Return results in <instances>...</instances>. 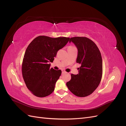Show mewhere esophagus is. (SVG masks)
I'll return each mask as SVG.
<instances>
[{"label": "esophagus", "instance_id": "obj_1", "mask_svg": "<svg viewBox=\"0 0 126 126\" xmlns=\"http://www.w3.org/2000/svg\"><path fill=\"white\" fill-rule=\"evenodd\" d=\"M62 74H64V73H66V71H64V70H62Z\"/></svg>", "mask_w": 126, "mask_h": 126}]
</instances>
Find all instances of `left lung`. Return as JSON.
<instances>
[{"mask_svg": "<svg viewBox=\"0 0 126 126\" xmlns=\"http://www.w3.org/2000/svg\"><path fill=\"white\" fill-rule=\"evenodd\" d=\"M78 49L76 62L81 64L77 75L71 74L66 83L71 92L80 97L91 94L99 85L102 75V60L97 45L87 37H75L69 40Z\"/></svg>", "mask_w": 126, "mask_h": 126, "instance_id": "1", "label": "left lung"}]
</instances>
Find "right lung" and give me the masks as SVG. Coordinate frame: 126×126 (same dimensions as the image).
Returning <instances> with one entry per match:
<instances>
[{
	"label": "right lung",
	"mask_w": 126,
	"mask_h": 126,
	"mask_svg": "<svg viewBox=\"0 0 126 126\" xmlns=\"http://www.w3.org/2000/svg\"><path fill=\"white\" fill-rule=\"evenodd\" d=\"M69 38H51L40 36L27 48L22 64V74L26 85L35 96L45 97L50 94L62 71L50 68V62Z\"/></svg>",
	"instance_id": "right-lung-1"
}]
</instances>
